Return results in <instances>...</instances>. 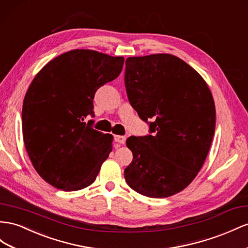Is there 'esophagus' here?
Returning <instances> with one entry per match:
<instances>
[{
	"instance_id": "esophagus-1",
	"label": "esophagus",
	"mask_w": 248,
	"mask_h": 248,
	"mask_svg": "<svg viewBox=\"0 0 248 248\" xmlns=\"http://www.w3.org/2000/svg\"><path fill=\"white\" fill-rule=\"evenodd\" d=\"M115 140H116L117 143H119V144L124 145L125 142H126V137H124V136H116L115 137Z\"/></svg>"
}]
</instances>
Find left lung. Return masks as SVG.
<instances>
[{
    "mask_svg": "<svg viewBox=\"0 0 248 248\" xmlns=\"http://www.w3.org/2000/svg\"><path fill=\"white\" fill-rule=\"evenodd\" d=\"M125 88L153 136L130 137L132 162L126 183L147 197L164 198L186 189L196 177L215 132L216 109L204 79L171 54L126 59Z\"/></svg>",
    "mask_w": 248,
    "mask_h": 248,
    "instance_id": "obj_1",
    "label": "left lung"
}]
</instances>
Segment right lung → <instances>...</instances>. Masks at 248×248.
Instances as JSON below:
<instances>
[{
    "mask_svg": "<svg viewBox=\"0 0 248 248\" xmlns=\"http://www.w3.org/2000/svg\"><path fill=\"white\" fill-rule=\"evenodd\" d=\"M124 58L76 49L52 59L26 93L22 111L26 150L45 182L62 191L92 185L112 150V136L86 125L93 99L116 79Z\"/></svg>",
    "mask_w": 248,
    "mask_h": 248,
    "instance_id": "obj_1",
    "label": "right lung"
}]
</instances>
